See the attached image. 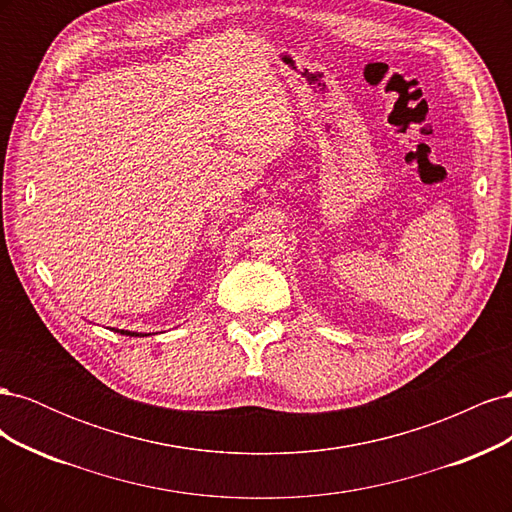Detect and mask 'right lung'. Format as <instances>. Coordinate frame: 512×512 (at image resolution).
Wrapping results in <instances>:
<instances>
[{
    "label": "right lung",
    "mask_w": 512,
    "mask_h": 512,
    "mask_svg": "<svg viewBox=\"0 0 512 512\" xmlns=\"http://www.w3.org/2000/svg\"><path fill=\"white\" fill-rule=\"evenodd\" d=\"M119 333H121V335H130V337L136 335V333H130V331H119Z\"/></svg>",
    "instance_id": "right-lung-1"
}]
</instances>
